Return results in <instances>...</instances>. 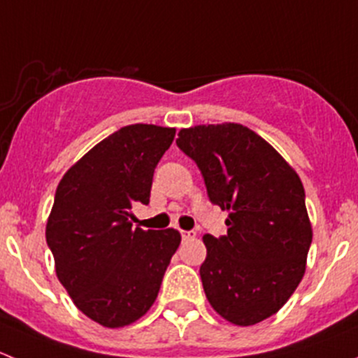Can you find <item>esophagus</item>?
Wrapping results in <instances>:
<instances>
[{
    "label": "esophagus",
    "mask_w": 358,
    "mask_h": 358,
    "mask_svg": "<svg viewBox=\"0 0 358 358\" xmlns=\"http://www.w3.org/2000/svg\"><path fill=\"white\" fill-rule=\"evenodd\" d=\"M182 239L183 241H189V239H194V237H196V232H194V230H182Z\"/></svg>",
    "instance_id": "obj_1"
}]
</instances>
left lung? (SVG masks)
Masks as SVG:
<instances>
[{
  "instance_id": "obj_1",
  "label": "left lung",
  "mask_w": 358,
  "mask_h": 358,
  "mask_svg": "<svg viewBox=\"0 0 358 358\" xmlns=\"http://www.w3.org/2000/svg\"><path fill=\"white\" fill-rule=\"evenodd\" d=\"M176 145L199 168L211 204L229 213L225 236H204L206 298L236 326L268 319L301 282L312 244L301 180L243 124L182 129Z\"/></svg>"
}]
</instances>
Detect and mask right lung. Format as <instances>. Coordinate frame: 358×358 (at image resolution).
<instances>
[{
	"label": "right lung",
	"mask_w": 358,
	"mask_h": 358,
	"mask_svg": "<svg viewBox=\"0 0 358 358\" xmlns=\"http://www.w3.org/2000/svg\"><path fill=\"white\" fill-rule=\"evenodd\" d=\"M175 128L129 124L96 143L60 180L46 223L57 277L74 305L103 327L145 315L180 246L178 230L133 229L149 204L154 169Z\"/></svg>",
	"instance_id": "add662e5"
}]
</instances>
